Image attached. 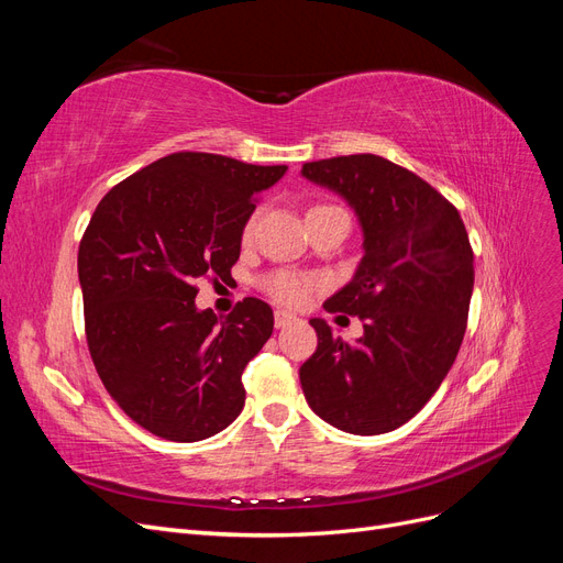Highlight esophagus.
I'll list each match as a JSON object with an SVG mask.
<instances>
[{
    "instance_id": "esophagus-1",
    "label": "esophagus",
    "mask_w": 563,
    "mask_h": 563,
    "mask_svg": "<svg viewBox=\"0 0 563 563\" xmlns=\"http://www.w3.org/2000/svg\"><path fill=\"white\" fill-rule=\"evenodd\" d=\"M294 321H298V317L291 314V312H286V310H277V312H275V327H277V329L291 327Z\"/></svg>"
}]
</instances>
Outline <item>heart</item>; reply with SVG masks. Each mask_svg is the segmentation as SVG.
Instances as JSON below:
<instances>
[{
	"label": "heart",
	"instance_id": "obj_1",
	"mask_svg": "<svg viewBox=\"0 0 563 563\" xmlns=\"http://www.w3.org/2000/svg\"><path fill=\"white\" fill-rule=\"evenodd\" d=\"M253 230H255V216L249 220L246 228H244L246 240H251ZM267 288H269L272 296H275L282 302H286V305H302L312 294V282L308 277L294 275V272H277L275 277H269Z\"/></svg>",
	"mask_w": 563,
	"mask_h": 563
}]
</instances>
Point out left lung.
Here are the masks:
<instances>
[{
  "instance_id": "8db88e82",
  "label": "left lung",
  "mask_w": 563,
  "mask_h": 563,
  "mask_svg": "<svg viewBox=\"0 0 563 563\" xmlns=\"http://www.w3.org/2000/svg\"><path fill=\"white\" fill-rule=\"evenodd\" d=\"M360 220L364 255L323 310L364 319L354 343L314 317L317 352L300 366L312 411L350 434L401 428L430 401L465 335L474 255L453 203L408 168L378 155L302 164Z\"/></svg>"
}]
</instances>
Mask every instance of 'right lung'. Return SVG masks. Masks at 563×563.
<instances>
[{
	"instance_id": "obj_1",
	"label": "right lung",
	"mask_w": 563,
	"mask_h": 563,
	"mask_svg": "<svg viewBox=\"0 0 563 563\" xmlns=\"http://www.w3.org/2000/svg\"><path fill=\"white\" fill-rule=\"evenodd\" d=\"M288 166L176 152L100 199L77 269L89 352L122 411L168 441H201L242 413V373L275 329L267 302L225 319L197 308V282L230 279L253 199Z\"/></svg>"
}]
</instances>
